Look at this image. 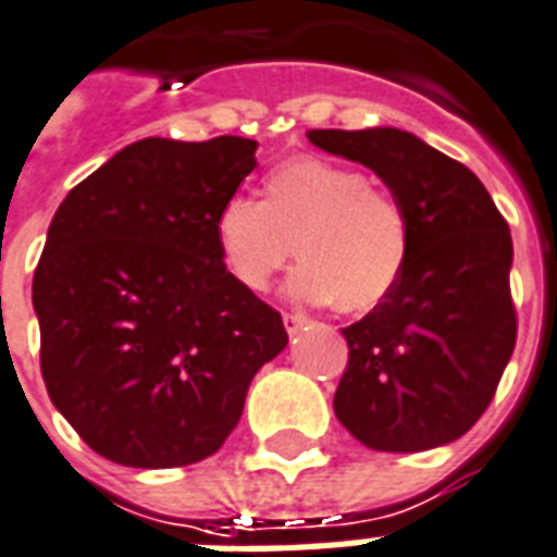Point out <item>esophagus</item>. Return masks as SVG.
<instances>
[{
  "instance_id": "esophagus-1",
  "label": "esophagus",
  "mask_w": 557,
  "mask_h": 557,
  "mask_svg": "<svg viewBox=\"0 0 557 557\" xmlns=\"http://www.w3.org/2000/svg\"><path fill=\"white\" fill-rule=\"evenodd\" d=\"M283 326H286L288 335H297V332L306 326V318H304V314H297V312H286V314H283Z\"/></svg>"
}]
</instances>
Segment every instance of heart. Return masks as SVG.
Listing matches in <instances>:
<instances>
[{
  "label": "heart",
  "instance_id": "heart-1",
  "mask_svg": "<svg viewBox=\"0 0 557 557\" xmlns=\"http://www.w3.org/2000/svg\"><path fill=\"white\" fill-rule=\"evenodd\" d=\"M227 277L265 292L297 251L288 295L344 312H370L396 292L410 260V225L396 196L367 173L318 156L283 161L262 182V201L231 196L213 216Z\"/></svg>",
  "mask_w": 557,
  "mask_h": 557
}]
</instances>
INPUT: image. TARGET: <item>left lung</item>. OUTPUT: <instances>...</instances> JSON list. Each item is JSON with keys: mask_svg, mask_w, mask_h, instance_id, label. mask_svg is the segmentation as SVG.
Wrapping results in <instances>:
<instances>
[{"mask_svg": "<svg viewBox=\"0 0 557 557\" xmlns=\"http://www.w3.org/2000/svg\"><path fill=\"white\" fill-rule=\"evenodd\" d=\"M309 141L370 168L410 225L396 292L341 330L349 364L335 416L372 450L448 445L485 413L518 338L509 225L466 164L413 133L312 129Z\"/></svg>", "mask_w": 557, "mask_h": 557, "instance_id": "obj_1", "label": "left lung"}]
</instances>
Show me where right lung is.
Wrapping results in <instances>:
<instances>
[{
  "label": "right lung",
  "instance_id": "1",
  "mask_svg": "<svg viewBox=\"0 0 557 557\" xmlns=\"http://www.w3.org/2000/svg\"><path fill=\"white\" fill-rule=\"evenodd\" d=\"M257 141L144 138L57 208L34 271L39 367L95 454L193 466L222 448L283 318L227 277L213 216L257 168Z\"/></svg>",
  "mask_w": 557,
  "mask_h": 557
}]
</instances>
